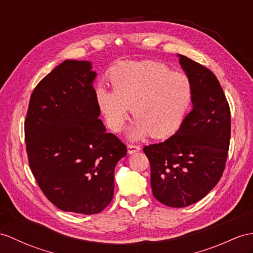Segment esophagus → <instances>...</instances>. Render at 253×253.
I'll return each instance as SVG.
<instances>
[{
    "mask_svg": "<svg viewBox=\"0 0 253 253\" xmlns=\"http://www.w3.org/2000/svg\"><path fill=\"white\" fill-rule=\"evenodd\" d=\"M139 150H140V147L137 146V145H131V144L127 145V152L130 153V155H132V153L137 152Z\"/></svg>",
    "mask_w": 253,
    "mask_h": 253,
    "instance_id": "esophagus-1",
    "label": "esophagus"
}]
</instances>
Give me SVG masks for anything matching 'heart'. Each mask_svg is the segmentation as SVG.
Instances as JSON below:
<instances>
[{"instance_id":"b5f03b06","label":"heart","mask_w":253,"mask_h":253,"mask_svg":"<svg viewBox=\"0 0 253 253\" xmlns=\"http://www.w3.org/2000/svg\"><path fill=\"white\" fill-rule=\"evenodd\" d=\"M113 90L98 88L96 101L108 126L119 132L132 112L128 137H163L180 126L192 98L186 74L158 61H125L110 72Z\"/></svg>"}]
</instances>
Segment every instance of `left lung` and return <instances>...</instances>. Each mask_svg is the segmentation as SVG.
I'll use <instances>...</instances> for the list:
<instances>
[{"label":"left lung","mask_w":253,"mask_h":253,"mask_svg":"<svg viewBox=\"0 0 253 253\" xmlns=\"http://www.w3.org/2000/svg\"><path fill=\"white\" fill-rule=\"evenodd\" d=\"M192 85V109L163 143L144 147L153 196L186 207L206 196L222 177L231 138V112L222 87L207 67L178 54Z\"/></svg>","instance_id":"obj_1"}]
</instances>
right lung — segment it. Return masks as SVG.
I'll return each mask as SVG.
<instances>
[{
    "label": "right lung",
    "mask_w": 253,
    "mask_h": 253,
    "mask_svg": "<svg viewBox=\"0 0 253 253\" xmlns=\"http://www.w3.org/2000/svg\"><path fill=\"white\" fill-rule=\"evenodd\" d=\"M88 61L66 60L30 98L24 137L30 169L42 193L63 211L101 212L114 196L115 168L126 146L106 133Z\"/></svg>",
    "instance_id": "obj_1"
}]
</instances>
